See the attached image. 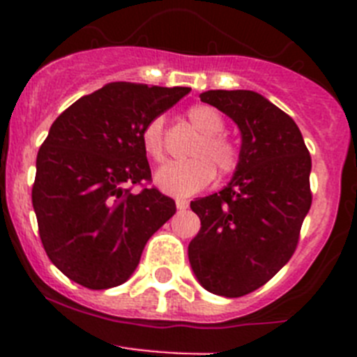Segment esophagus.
Here are the masks:
<instances>
[{
  "label": "esophagus",
  "mask_w": 357,
  "mask_h": 357,
  "mask_svg": "<svg viewBox=\"0 0 357 357\" xmlns=\"http://www.w3.org/2000/svg\"><path fill=\"white\" fill-rule=\"evenodd\" d=\"M175 204H176V209L178 211H185L189 207V202L184 200V198H176Z\"/></svg>",
  "instance_id": "esophagus-1"
}]
</instances>
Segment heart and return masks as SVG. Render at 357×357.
<instances>
[{
	"instance_id": "b5f03b06",
	"label": "heart",
	"mask_w": 357,
	"mask_h": 357,
	"mask_svg": "<svg viewBox=\"0 0 357 357\" xmlns=\"http://www.w3.org/2000/svg\"><path fill=\"white\" fill-rule=\"evenodd\" d=\"M188 119L198 132L200 139L193 144L191 159L169 162L155 173V184L160 191L172 197H189L209 185L218 175L232 176L241 162L238 144L223 134L225 118L211 105H195L188 109ZM141 144L151 160L162 162L166 159L164 141V118L150 119L141 130Z\"/></svg>"
}]
</instances>
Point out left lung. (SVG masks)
Segmentation results:
<instances>
[{
  "label": "left lung",
  "mask_w": 357,
  "mask_h": 357,
  "mask_svg": "<svg viewBox=\"0 0 357 357\" xmlns=\"http://www.w3.org/2000/svg\"><path fill=\"white\" fill-rule=\"evenodd\" d=\"M204 103L241 130V162L218 193L191 202L200 232L188 248L195 275L214 295H248L291 259L311 207V155L296 123L254 91H207Z\"/></svg>",
  "instance_id": "1"
}]
</instances>
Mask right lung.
Wrapping results in <instances>:
<instances>
[{
  "label": "right lung",
  "mask_w": 357,
  "mask_h": 357,
  "mask_svg": "<svg viewBox=\"0 0 357 357\" xmlns=\"http://www.w3.org/2000/svg\"><path fill=\"white\" fill-rule=\"evenodd\" d=\"M189 91L114 82L53 121L37 153L31 204L44 250L66 277L89 289L123 284L175 214V200L157 188L130 189L151 182L143 127Z\"/></svg>",
  "instance_id": "add662e5"
}]
</instances>
